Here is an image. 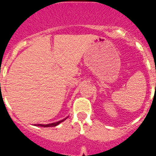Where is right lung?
<instances>
[{"instance_id":"1","label":"right lung","mask_w":156,"mask_h":156,"mask_svg":"<svg viewBox=\"0 0 156 156\" xmlns=\"http://www.w3.org/2000/svg\"><path fill=\"white\" fill-rule=\"evenodd\" d=\"M65 119H66H66H62V120H60L58 121V122H53V123H50V124H35V126H42V127H51V126H56L57 125H58L59 123H61L62 122H63Z\"/></svg>"}]
</instances>
